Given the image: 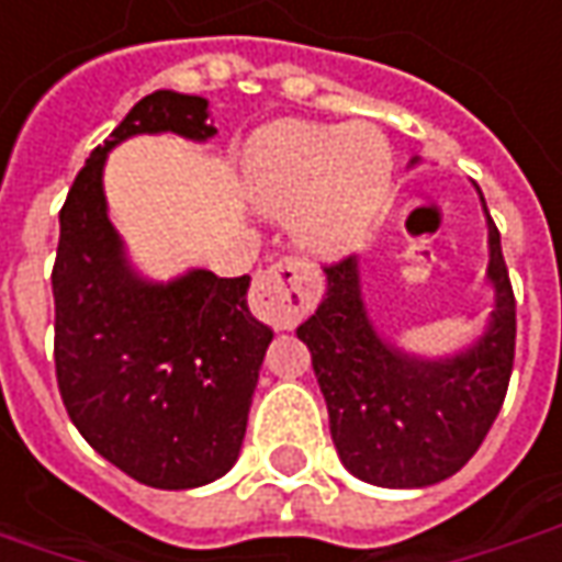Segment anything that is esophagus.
<instances>
[{"instance_id": "esophagus-1", "label": "esophagus", "mask_w": 562, "mask_h": 562, "mask_svg": "<svg viewBox=\"0 0 562 562\" xmlns=\"http://www.w3.org/2000/svg\"><path fill=\"white\" fill-rule=\"evenodd\" d=\"M311 304L313 292L307 273L292 258H282L255 277L251 311L258 313V319H265L277 329H292L297 319L311 311Z\"/></svg>"}]
</instances>
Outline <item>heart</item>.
<instances>
[{
    "label": "heart",
    "instance_id": "heart-1",
    "mask_svg": "<svg viewBox=\"0 0 562 562\" xmlns=\"http://www.w3.org/2000/svg\"><path fill=\"white\" fill-rule=\"evenodd\" d=\"M393 171L391 140L372 125L273 122L243 153L251 205L267 217L292 215V236L311 255H338L372 231Z\"/></svg>",
    "mask_w": 562,
    "mask_h": 562
}]
</instances>
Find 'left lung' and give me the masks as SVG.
Here are the masks:
<instances>
[{
    "label": "left lung",
    "instance_id": "left-lung-1",
    "mask_svg": "<svg viewBox=\"0 0 562 562\" xmlns=\"http://www.w3.org/2000/svg\"><path fill=\"white\" fill-rule=\"evenodd\" d=\"M415 162V159H412ZM480 193V187H476ZM490 227V323L449 357H418L384 338L362 301L360 258L326 267V295L297 326L347 471L384 490H422L458 473L486 440L514 369L517 304L502 236Z\"/></svg>",
    "mask_w": 562,
    "mask_h": 562
}]
</instances>
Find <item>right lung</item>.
<instances>
[{"instance_id": "right-lung-1", "label": "right lung", "mask_w": 562, "mask_h": 562, "mask_svg": "<svg viewBox=\"0 0 562 562\" xmlns=\"http://www.w3.org/2000/svg\"><path fill=\"white\" fill-rule=\"evenodd\" d=\"M217 135L209 101L159 89L94 147L60 209L52 270L60 400L89 446L153 490H196L243 449L273 329L249 311V277L193 267L140 277L110 221L106 156L137 135Z\"/></svg>"}]
</instances>
